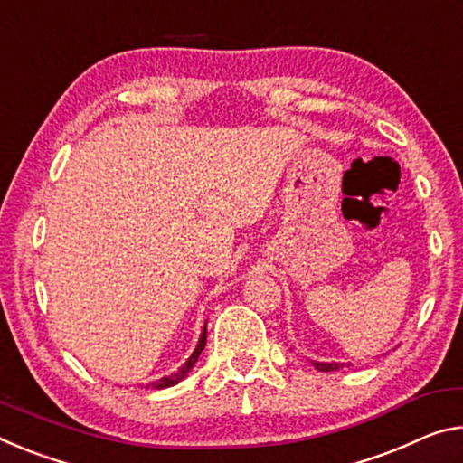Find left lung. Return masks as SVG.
<instances>
[{
  "instance_id": "obj_1",
  "label": "left lung",
  "mask_w": 463,
  "mask_h": 463,
  "mask_svg": "<svg viewBox=\"0 0 463 463\" xmlns=\"http://www.w3.org/2000/svg\"><path fill=\"white\" fill-rule=\"evenodd\" d=\"M313 366L317 371H324V373H327V371H337L340 369V366H344V364H337V363H313Z\"/></svg>"
}]
</instances>
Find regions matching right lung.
<instances>
[{"instance_id": "1", "label": "right lung", "mask_w": 463, "mask_h": 463, "mask_svg": "<svg viewBox=\"0 0 463 463\" xmlns=\"http://www.w3.org/2000/svg\"><path fill=\"white\" fill-rule=\"evenodd\" d=\"M203 346H205V326H203V329H202L200 342H197V346H195V350H194V354L187 358V363L183 364L177 373H173V375L163 377V379H158V381H152V383H148L146 387H152V390H165V387H171V385H175V383H179V381H181V379H185V377H187V373L194 369V364L197 363V358H200Z\"/></svg>"}]
</instances>
